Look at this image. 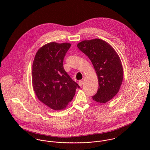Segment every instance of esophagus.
<instances>
[{"instance_id": "obj_1", "label": "esophagus", "mask_w": 150, "mask_h": 150, "mask_svg": "<svg viewBox=\"0 0 150 150\" xmlns=\"http://www.w3.org/2000/svg\"><path fill=\"white\" fill-rule=\"evenodd\" d=\"M83 84V81L82 80H80L79 81V85L80 86H82Z\"/></svg>"}]
</instances>
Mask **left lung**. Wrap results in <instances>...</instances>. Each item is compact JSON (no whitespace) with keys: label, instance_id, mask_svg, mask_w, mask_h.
<instances>
[{"label":"left lung","instance_id":"1","mask_svg":"<svg viewBox=\"0 0 150 150\" xmlns=\"http://www.w3.org/2000/svg\"><path fill=\"white\" fill-rule=\"evenodd\" d=\"M77 47L89 58L98 76L99 88L93 100L106 103L117 94L122 84L124 71L118 55L108 43L99 39L84 40Z\"/></svg>","mask_w":150,"mask_h":150}]
</instances>
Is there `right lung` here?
Segmentation results:
<instances>
[{
    "instance_id": "add662e5",
    "label": "right lung",
    "mask_w": 150,
    "mask_h": 150,
    "mask_svg": "<svg viewBox=\"0 0 150 150\" xmlns=\"http://www.w3.org/2000/svg\"><path fill=\"white\" fill-rule=\"evenodd\" d=\"M70 43L51 42L37 52L32 66V85L43 103L55 110L65 108L80 88L65 71L63 61Z\"/></svg>"
}]
</instances>
